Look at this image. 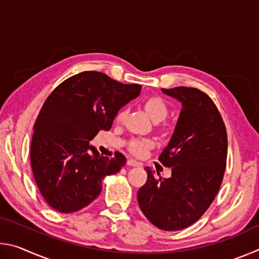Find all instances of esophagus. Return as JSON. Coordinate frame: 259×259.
Listing matches in <instances>:
<instances>
[{
  "label": "esophagus",
  "mask_w": 259,
  "mask_h": 259,
  "mask_svg": "<svg viewBox=\"0 0 259 259\" xmlns=\"http://www.w3.org/2000/svg\"><path fill=\"white\" fill-rule=\"evenodd\" d=\"M128 165H130V166H139L140 163L136 160H134V159H129L128 160Z\"/></svg>",
  "instance_id": "34e87169"
}]
</instances>
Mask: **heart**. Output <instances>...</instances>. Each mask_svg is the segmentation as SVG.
<instances>
[{"mask_svg": "<svg viewBox=\"0 0 259 259\" xmlns=\"http://www.w3.org/2000/svg\"><path fill=\"white\" fill-rule=\"evenodd\" d=\"M144 107H145L146 112L150 114L152 119L156 122L164 120L169 112L168 105H166L165 100L159 97V96H152V97L146 98L144 100ZM126 114H128V108L126 107H122L117 111V113L115 114V121L117 123H122L125 120ZM151 146L152 143L150 140L134 138L130 142L129 150L135 155H143L145 154L147 148H150Z\"/></svg>", "mask_w": 259, "mask_h": 259, "instance_id": "heart-1", "label": "heart"}]
</instances>
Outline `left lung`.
Instances as JSON below:
<instances>
[{
  "label": "left lung",
  "instance_id": "8db88e82",
  "mask_svg": "<svg viewBox=\"0 0 259 259\" xmlns=\"http://www.w3.org/2000/svg\"><path fill=\"white\" fill-rule=\"evenodd\" d=\"M162 91L183 105L172 137L159 156L171 168V177L156 178L145 168L147 181L137 198L153 225L178 231L194 224L217 195L226 168L227 134L217 106L203 91L187 87Z\"/></svg>",
  "mask_w": 259,
  "mask_h": 259
}]
</instances>
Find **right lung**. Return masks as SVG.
I'll return each mask as SVG.
<instances>
[{"label":"right lung","instance_id":"add662e5","mask_svg":"<svg viewBox=\"0 0 259 259\" xmlns=\"http://www.w3.org/2000/svg\"><path fill=\"white\" fill-rule=\"evenodd\" d=\"M139 93V84L87 71L68 77L48 96L34 123L30 165L51 208L71 213L87 207L102 192L103 179L124 166L122 153L99 155L89 142L99 130L111 129L117 111Z\"/></svg>","mask_w":259,"mask_h":259}]
</instances>
